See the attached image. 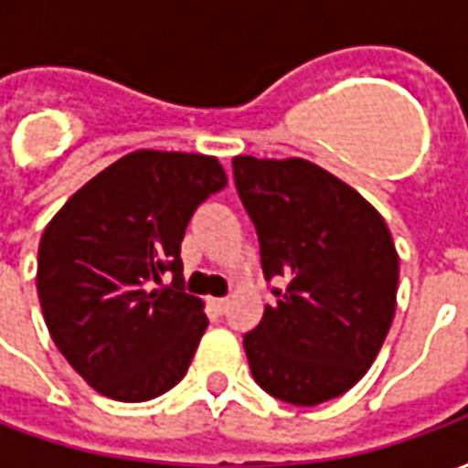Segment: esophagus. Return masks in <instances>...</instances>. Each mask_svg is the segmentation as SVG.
Masks as SVG:
<instances>
[{"mask_svg": "<svg viewBox=\"0 0 468 468\" xmlns=\"http://www.w3.org/2000/svg\"><path fill=\"white\" fill-rule=\"evenodd\" d=\"M210 305H213L215 314L223 315L225 311H228V305H230V301H228V298H213V301H210Z\"/></svg>", "mask_w": 468, "mask_h": 468, "instance_id": "34e87169", "label": "esophagus"}]
</instances>
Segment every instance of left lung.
<instances>
[{
  "label": "left lung",
  "instance_id": "8db88e82",
  "mask_svg": "<svg viewBox=\"0 0 468 468\" xmlns=\"http://www.w3.org/2000/svg\"><path fill=\"white\" fill-rule=\"evenodd\" d=\"M238 195L261 243L275 303L243 335L255 383L293 406L361 381L396 314L399 253L378 210L324 167L233 157Z\"/></svg>",
  "mask_w": 468,
  "mask_h": 468
}]
</instances>
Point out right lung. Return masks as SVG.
Masks as SVG:
<instances>
[{
    "mask_svg": "<svg viewBox=\"0 0 468 468\" xmlns=\"http://www.w3.org/2000/svg\"><path fill=\"white\" fill-rule=\"evenodd\" d=\"M225 185L215 157L137 150L82 185L45 228L42 315L97 393L150 401L187 373L207 315L185 293L180 243L197 205ZM167 270L174 283L163 286Z\"/></svg>",
    "mask_w": 468,
    "mask_h": 468,
    "instance_id": "right-lung-1",
    "label": "right lung"
}]
</instances>
